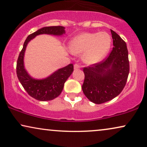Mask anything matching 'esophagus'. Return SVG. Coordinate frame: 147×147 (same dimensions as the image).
<instances>
[{
	"label": "esophagus",
	"instance_id": "1",
	"mask_svg": "<svg viewBox=\"0 0 147 147\" xmlns=\"http://www.w3.org/2000/svg\"><path fill=\"white\" fill-rule=\"evenodd\" d=\"M74 69H78L80 68V66L78 64H75L74 65Z\"/></svg>",
	"mask_w": 147,
	"mask_h": 147
}]
</instances>
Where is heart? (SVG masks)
Wrapping results in <instances>:
<instances>
[{
    "instance_id": "obj_1",
    "label": "heart",
    "mask_w": 147,
    "mask_h": 147,
    "mask_svg": "<svg viewBox=\"0 0 147 147\" xmlns=\"http://www.w3.org/2000/svg\"><path fill=\"white\" fill-rule=\"evenodd\" d=\"M111 44L112 38L106 32H85L74 37L69 42V49L74 54H83L84 63L94 64L106 57Z\"/></svg>"
}]
</instances>
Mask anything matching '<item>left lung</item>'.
Returning <instances> with one entry per match:
<instances>
[{
  "instance_id": "1",
  "label": "left lung",
  "mask_w": 147,
  "mask_h": 147,
  "mask_svg": "<svg viewBox=\"0 0 147 147\" xmlns=\"http://www.w3.org/2000/svg\"><path fill=\"white\" fill-rule=\"evenodd\" d=\"M113 48L101 62L84 67L83 93L90 101L100 104L111 100L121 93L129 72L126 43L111 30Z\"/></svg>"
}]
</instances>
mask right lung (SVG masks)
Instances as JSON below:
<instances>
[{"label": "right lung", "instance_id": "obj_1", "mask_svg": "<svg viewBox=\"0 0 147 147\" xmlns=\"http://www.w3.org/2000/svg\"><path fill=\"white\" fill-rule=\"evenodd\" d=\"M65 33V27L46 26L40 28L27 37L23 48L18 57L16 67L18 78L28 95L39 101H50L57 98L61 93L64 84L74 71V65L59 69L46 78L35 79L30 76L24 67V54L28 43L36 36L43 34L61 36Z\"/></svg>", "mask_w": 147, "mask_h": 147}]
</instances>
